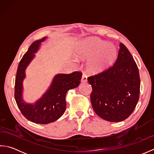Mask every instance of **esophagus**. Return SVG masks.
Here are the masks:
<instances>
[{
	"instance_id": "obj_1",
	"label": "esophagus",
	"mask_w": 154,
	"mask_h": 154,
	"mask_svg": "<svg viewBox=\"0 0 154 154\" xmlns=\"http://www.w3.org/2000/svg\"><path fill=\"white\" fill-rule=\"evenodd\" d=\"M81 81L82 83L87 82V77L86 76L85 74H83V76H82V78H81Z\"/></svg>"
}]
</instances>
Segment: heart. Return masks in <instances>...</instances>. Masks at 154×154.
I'll use <instances>...</instances> for the list:
<instances>
[{
    "label": "heart",
    "instance_id": "obj_1",
    "mask_svg": "<svg viewBox=\"0 0 154 154\" xmlns=\"http://www.w3.org/2000/svg\"><path fill=\"white\" fill-rule=\"evenodd\" d=\"M117 50L112 44L99 38H89L83 41L76 50V56L87 60V69L97 74L106 70L115 60Z\"/></svg>",
    "mask_w": 154,
    "mask_h": 154
}]
</instances>
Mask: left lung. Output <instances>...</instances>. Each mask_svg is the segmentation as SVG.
Instances as JSON below:
<instances>
[{
	"label": "left lung",
	"instance_id": "8db88e82",
	"mask_svg": "<svg viewBox=\"0 0 154 154\" xmlns=\"http://www.w3.org/2000/svg\"><path fill=\"white\" fill-rule=\"evenodd\" d=\"M116 61L107 70L88 77L92 87L91 101L98 116L109 122L126 119L139 100L140 79L132 55L120 43Z\"/></svg>",
	"mask_w": 154,
	"mask_h": 154
}]
</instances>
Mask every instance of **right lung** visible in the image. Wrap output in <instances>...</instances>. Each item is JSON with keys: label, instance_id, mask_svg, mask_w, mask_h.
<instances>
[{"label": "right lung", "instance_id": "obj_1", "mask_svg": "<svg viewBox=\"0 0 154 154\" xmlns=\"http://www.w3.org/2000/svg\"><path fill=\"white\" fill-rule=\"evenodd\" d=\"M46 38L44 37L32 44L20 61L15 79L14 98L20 110L28 120L42 124L53 122L63 115L66 109V93L69 89L79 86L82 77L79 71L55 75L48 89L41 98L33 104L25 102L22 94L26 69L35 57V54L39 50L41 44Z\"/></svg>", "mask_w": 154, "mask_h": 154}]
</instances>
